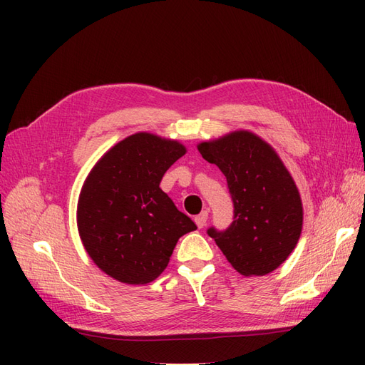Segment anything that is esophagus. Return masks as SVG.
<instances>
[{
	"instance_id": "esophagus-1",
	"label": "esophagus",
	"mask_w": 365,
	"mask_h": 365,
	"mask_svg": "<svg viewBox=\"0 0 365 365\" xmlns=\"http://www.w3.org/2000/svg\"><path fill=\"white\" fill-rule=\"evenodd\" d=\"M207 219H208V213L207 212H202L197 216H195V222L197 225V228H204L205 224H207Z\"/></svg>"
}]
</instances>
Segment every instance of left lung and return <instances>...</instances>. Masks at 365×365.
Segmentation results:
<instances>
[{
    "label": "left lung",
    "instance_id": "left-lung-1",
    "mask_svg": "<svg viewBox=\"0 0 365 365\" xmlns=\"http://www.w3.org/2000/svg\"><path fill=\"white\" fill-rule=\"evenodd\" d=\"M225 175L233 222L207 233L242 275H264L288 259L303 225L295 182L272 148L248 130L197 146Z\"/></svg>",
    "mask_w": 365,
    "mask_h": 365
}]
</instances>
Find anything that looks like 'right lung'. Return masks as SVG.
I'll use <instances>...</instances> for the list:
<instances>
[{
  "label": "right lung",
  "mask_w": 365,
  "mask_h": 365,
  "mask_svg": "<svg viewBox=\"0 0 365 365\" xmlns=\"http://www.w3.org/2000/svg\"><path fill=\"white\" fill-rule=\"evenodd\" d=\"M185 153L178 141L140 132L109 149L83 184L77 225L86 252L113 279L155 280L176 242L196 230L160 189L163 175Z\"/></svg>",
  "instance_id": "right-lung-1"
}]
</instances>
